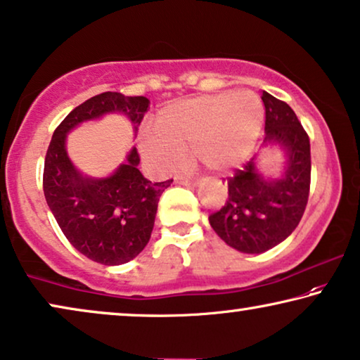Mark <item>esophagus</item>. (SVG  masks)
<instances>
[{"instance_id":"obj_1","label":"esophagus","mask_w":360,"mask_h":360,"mask_svg":"<svg viewBox=\"0 0 360 360\" xmlns=\"http://www.w3.org/2000/svg\"><path fill=\"white\" fill-rule=\"evenodd\" d=\"M176 182H178V184H192V186H195V184H199V179H195V178H184V176H176Z\"/></svg>"}]
</instances>
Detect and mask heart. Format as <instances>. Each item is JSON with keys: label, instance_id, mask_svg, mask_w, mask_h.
I'll list each match as a JSON object with an SVG mask.
<instances>
[{"label": "heart", "instance_id": "heart-1", "mask_svg": "<svg viewBox=\"0 0 360 360\" xmlns=\"http://www.w3.org/2000/svg\"><path fill=\"white\" fill-rule=\"evenodd\" d=\"M264 124V105L250 93L200 96L166 108L156 129L140 135V151L151 168L169 171L191 146L192 155L212 171L241 165L255 148Z\"/></svg>", "mask_w": 360, "mask_h": 360}]
</instances>
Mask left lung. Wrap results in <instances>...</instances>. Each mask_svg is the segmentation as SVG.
I'll use <instances>...</instances> for the list:
<instances>
[{"mask_svg": "<svg viewBox=\"0 0 360 360\" xmlns=\"http://www.w3.org/2000/svg\"><path fill=\"white\" fill-rule=\"evenodd\" d=\"M266 108L264 146L285 151L282 178L264 179L256 156L229 178V200L209 217L210 226L226 245L259 255L282 243L300 224L310 194V139L295 112L283 101L262 91Z\"/></svg>", "mask_w": 360, "mask_h": 360, "instance_id": "1", "label": "left lung"}]
</instances>
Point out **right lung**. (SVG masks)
<instances>
[{
  "label": "right lung",
  "mask_w": 360,
  "mask_h": 360,
  "mask_svg": "<svg viewBox=\"0 0 360 360\" xmlns=\"http://www.w3.org/2000/svg\"><path fill=\"white\" fill-rule=\"evenodd\" d=\"M143 96L101 93L84 101L53 131L44 165V194L73 248L104 266L125 264L140 255L153 231L158 200L173 179L151 182L140 173L134 146L127 161L108 178H88L68 158L67 134L86 120L120 112L136 134L148 109Z\"/></svg>",
  "instance_id": "1"
}]
</instances>
